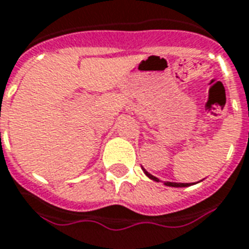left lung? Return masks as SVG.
<instances>
[{
	"label": "left lung",
	"instance_id": "1",
	"mask_svg": "<svg viewBox=\"0 0 249 249\" xmlns=\"http://www.w3.org/2000/svg\"><path fill=\"white\" fill-rule=\"evenodd\" d=\"M145 174H146L150 179H153V181H158L156 177H153L152 174H149L148 171H145ZM165 185L171 186V187H186V186H190L189 183H176V182H165Z\"/></svg>",
	"mask_w": 249,
	"mask_h": 249
}]
</instances>
